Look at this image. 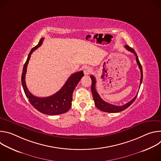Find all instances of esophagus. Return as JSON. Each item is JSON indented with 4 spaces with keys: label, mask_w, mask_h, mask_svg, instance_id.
Returning a JSON list of instances; mask_svg holds the SVG:
<instances>
[{
    "label": "esophagus",
    "mask_w": 161,
    "mask_h": 161,
    "mask_svg": "<svg viewBox=\"0 0 161 161\" xmlns=\"http://www.w3.org/2000/svg\"><path fill=\"white\" fill-rule=\"evenodd\" d=\"M92 70L91 67H88V66L85 67L84 68V69H83V72H84L85 75H88L90 74V73H92Z\"/></svg>",
    "instance_id": "34e87169"
}]
</instances>
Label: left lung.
<instances>
[{
	"mask_svg": "<svg viewBox=\"0 0 161 161\" xmlns=\"http://www.w3.org/2000/svg\"><path fill=\"white\" fill-rule=\"evenodd\" d=\"M125 47L128 51L130 52L131 53H133L136 56V60L137 64V65H138L139 68L140 69V71H141V79H140V85H141V84L142 83V80H143V70H142V65H141V64L140 62V60L138 59V57H137V54L135 52V51L134 50V49H132V48L129 47L128 45H125ZM90 78L92 80L91 91H92V94L94 103H95L96 106L101 111L107 112V113H118V112L124 111L125 109H127L129 106H130L134 103V101H135V99L137 97V94H136V96L131 101H130L129 103H126L125 104H124L123 106H115V105L109 104L108 103H106L101 98V97L99 96V94L97 93V92L96 89V80L95 77L92 75H91Z\"/></svg>",
	"mask_w": 161,
	"mask_h": 161,
	"instance_id": "left-lung-1",
	"label": "left lung"
}]
</instances>
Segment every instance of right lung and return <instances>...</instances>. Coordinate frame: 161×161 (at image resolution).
Segmentation results:
<instances>
[{"instance_id":"1","label":"right lung","mask_w":161,"mask_h":161,"mask_svg":"<svg viewBox=\"0 0 161 161\" xmlns=\"http://www.w3.org/2000/svg\"><path fill=\"white\" fill-rule=\"evenodd\" d=\"M44 38L42 37L37 45L30 52L27 59L23 68L21 75V83L25 96L30 103L39 111L48 115H57L69 111L72 105L73 93L80 80L84 76L83 71H81L71 75L65 83L61 89L55 94L47 97H38L32 95L29 91L25 83V74L27 67L31 54L37 49L42 43Z\"/></svg>"}]
</instances>
